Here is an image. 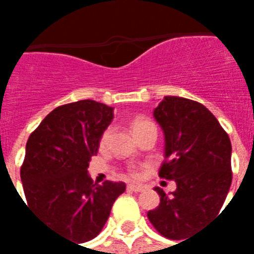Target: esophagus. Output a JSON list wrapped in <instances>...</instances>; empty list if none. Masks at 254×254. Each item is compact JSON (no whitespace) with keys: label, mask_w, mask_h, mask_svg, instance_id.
<instances>
[{"label":"esophagus","mask_w":254,"mask_h":254,"mask_svg":"<svg viewBox=\"0 0 254 254\" xmlns=\"http://www.w3.org/2000/svg\"><path fill=\"white\" fill-rule=\"evenodd\" d=\"M145 188L141 187V185H133V184H130V185H127V190H130V191H143Z\"/></svg>","instance_id":"34e87169"}]
</instances>
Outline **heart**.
I'll use <instances>...</instances> for the list:
<instances>
[{"mask_svg":"<svg viewBox=\"0 0 254 254\" xmlns=\"http://www.w3.org/2000/svg\"><path fill=\"white\" fill-rule=\"evenodd\" d=\"M130 127H132V132L134 133V134H137L138 132H141L145 127H154V125H152V122H149L148 120L144 118V117H136V118H133ZM109 134H110V129H107V130L102 134V138H100V144H102V145H103V144L106 143V140L109 138ZM133 176H136L134 171H133Z\"/></svg>","mask_w":254,"mask_h":254,"instance_id":"obj_1","label":"heart"}]
</instances>
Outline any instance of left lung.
I'll return each mask as SVG.
<instances>
[{"mask_svg":"<svg viewBox=\"0 0 254 254\" xmlns=\"http://www.w3.org/2000/svg\"><path fill=\"white\" fill-rule=\"evenodd\" d=\"M165 136V159L159 176L174 180L177 189L160 196L148 219L170 240H189L218 215L231 185V143L219 121L198 102L165 96L154 109Z\"/></svg>","mask_w":254,"mask_h":254,"instance_id":"left-lung-1","label":"left lung"}]
</instances>
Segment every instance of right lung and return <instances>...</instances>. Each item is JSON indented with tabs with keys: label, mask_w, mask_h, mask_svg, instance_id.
<instances>
[{
	"label": "right lung",
	"mask_w": 254,
	"mask_h": 254,
	"mask_svg": "<svg viewBox=\"0 0 254 254\" xmlns=\"http://www.w3.org/2000/svg\"><path fill=\"white\" fill-rule=\"evenodd\" d=\"M114 109L95 100L60 106L31 133L21 182L31 211L65 240L83 244L99 234L124 182L94 185L88 174Z\"/></svg>",
	"instance_id": "add662e5"
}]
</instances>
